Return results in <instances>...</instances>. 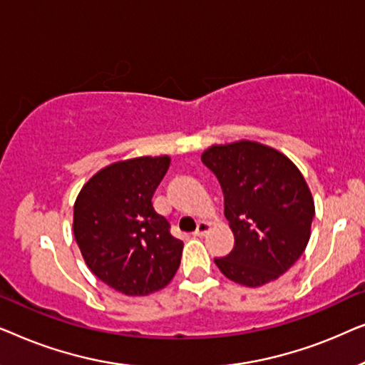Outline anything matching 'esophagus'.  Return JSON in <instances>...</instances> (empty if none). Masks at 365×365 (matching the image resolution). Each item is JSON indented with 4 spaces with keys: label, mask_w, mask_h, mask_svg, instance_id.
I'll return each instance as SVG.
<instances>
[{
    "label": "esophagus",
    "mask_w": 365,
    "mask_h": 365,
    "mask_svg": "<svg viewBox=\"0 0 365 365\" xmlns=\"http://www.w3.org/2000/svg\"><path fill=\"white\" fill-rule=\"evenodd\" d=\"M209 231H211V224L206 222V221H199L196 231H194V236L204 237Z\"/></svg>",
    "instance_id": "obj_1"
}]
</instances>
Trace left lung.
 <instances>
[{
  "label": "left lung",
  "mask_w": 365,
  "mask_h": 365,
  "mask_svg": "<svg viewBox=\"0 0 365 365\" xmlns=\"http://www.w3.org/2000/svg\"><path fill=\"white\" fill-rule=\"evenodd\" d=\"M202 163L216 174L234 249L214 259L224 276L246 287L276 281L302 256L314 199L299 168L277 149L239 139L212 144Z\"/></svg>",
  "instance_id": "left-lung-1"
}]
</instances>
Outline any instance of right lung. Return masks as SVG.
Masks as SVG:
<instances>
[{"label": "right lung", "mask_w": 365, "mask_h": 365, "mask_svg": "<svg viewBox=\"0 0 365 365\" xmlns=\"http://www.w3.org/2000/svg\"><path fill=\"white\" fill-rule=\"evenodd\" d=\"M169 164L166 154L116 161L93 174L74 201L73 232L84 262L126 296L168 286L181 264L184 244L151 202Z\"/></svg>", "instance_id": "obj_1"}]
</instances>
